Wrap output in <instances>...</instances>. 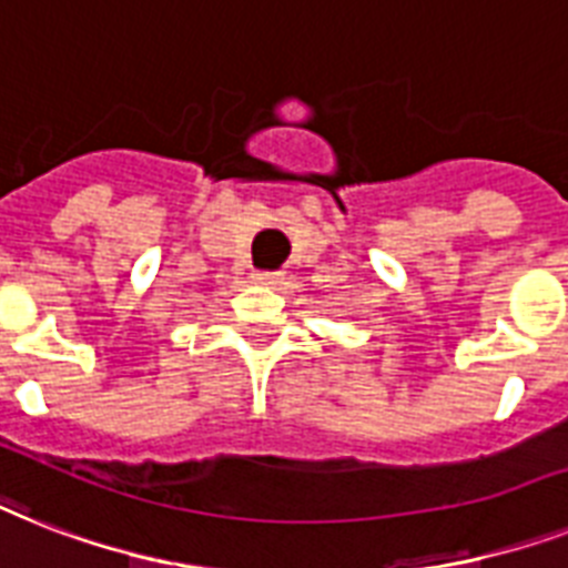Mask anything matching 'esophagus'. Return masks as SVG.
Masks as SVG:
<instances>
[{
	"mask_svg": "<svg viewBox=\"0 0 568 568\" xmlns=\"http://www.w3.org/2000/svg\"><path fill=\"white\" fill-rule=\"evenodd\" d=\"M253 280H256L260 285H271V288H276V285L285 283V274L283 271H256Z\"/></svg>",
	"mask_w": 568,
	"mask_h": 568,
	"instance_id": "1",
	"label": "esophagus"
}]
</instances>
